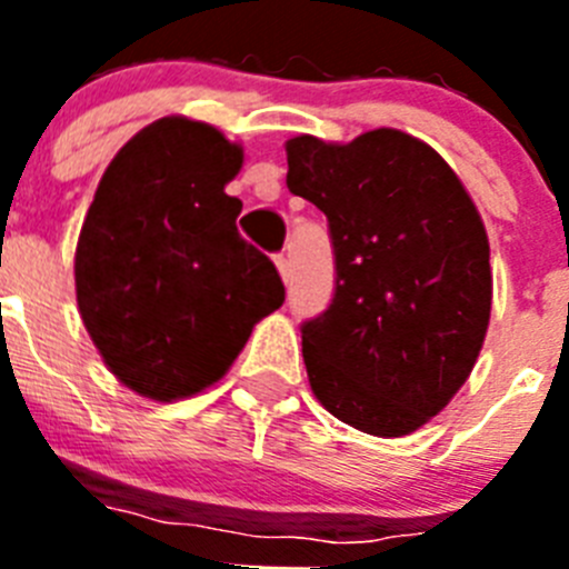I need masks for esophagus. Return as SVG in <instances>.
Here are the masks:
<instances>
[{
	"label": "esophagus",
	"mask_w": 569,
	"mask_h": 569,
	"mask_svg": "<svg viewBox=\"0 0 569 569\" xmlns=\"http://www.w3.org/2000/svg\"><path fill=\"white\" fill-rule=\"evenodd\" d=\"M276 268H279V276H281V279L290 281V273H293V268H290L288 253H279V256H276Z\"/></svg>",
	"instance_id": "obj_1"
}]
</instances>
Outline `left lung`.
<instances>
[{"label": "left lung", "mask_w": 569, "mask_h": 569, "mask_svg": "<svg viewBox=\"0 0 569 569\" xmlns=\"http://www.w3.org/2000/svg\"><path fill=\"white\" fill-rule=\"evenodd\" d=\"M290 193L328 216L330 308L301 325L316 399L361 433L407 436L459 393L485 345L490 244L453 168L393 128L288 142Z\"/></svg>", "instance_id": "left-lung-1"}]
</instances>
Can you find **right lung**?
I'll return each mask as SVG.
<instances>
[{
  "mask_svg": "<svg viewBox=\"0 0 569 569\" xmlns=\"http://www.w3.org/2000/svg\"><path fill=\"white\" fill-rule=\"evenodd\" d=\"M241 148L204 122L164 116L113 156L77 244V301L110 373L176 401L228 373L284 301L276 264L236 230L224 193Z\"/></svg>",
  "mask_w": 569,
  "mask_h": 569,
  "instance_id": "obj_1",
  "label": "right lung"
}]
</instances>
